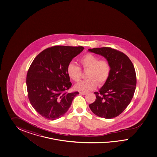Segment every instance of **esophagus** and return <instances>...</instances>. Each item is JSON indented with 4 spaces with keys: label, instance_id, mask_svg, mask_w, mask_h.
<instances>
[{
    "label": "esophagus",
    "instance_id": "esophagus-1",
    "mask_svg": "<svg viewBox=\"0 0 157 157\" xmlns=\"http://www.w3.org/2000/svg\"><path fill=\"white\" fill-rule=\"evenodd\" d=\"M79 94H82V95H86L87 93H85V92H82V91H81V92H79Z\"/></svg>",
    "mask_w": 157,
    "mask_h": 157
}]
</instances>
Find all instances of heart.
<instances>
[{
    "mask_svg": "<svg viewBox=\"0 0 157 157\" xmlns=\"http://www.w3.org/2000/svg\"><path fill=\"white\" fill-rule=\"evenodd\" d=\"M82 68L88 70L85 81H81L75 86L78 90L87 92L95 89L97 85L102 86L108 81L111 72L109 63L104 59L100 60L99 57L91 53L86 54L79 60ZM68 77L74 82L80 81L82 76L81 68L73 63H70L67 67Z\"/></svg>",
    "mask_w": 157,
    "mask_h": 157,
    "instance_id": "heart-1",
    "label": "heart"
}]
</instances>
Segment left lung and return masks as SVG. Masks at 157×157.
Listing matches in <instances>:
<instances>
[{"label":"left lung","instance_id":"left-lung-1","mask_svg":"<svg viewBox=\"0 0 157 157\" xmlns=\"http://www.w3.org/2000/svg\"><path fill=\"white\" fill-rule=\"evenodd\" d=\"M89 51L105 57L111 66L109 77L98 92L95 101L89 105L91 110L105 119H113L121 114L133 98L136 76L133 64L123 52L110 47Z\"/></svg>","mask_w":157,"mask_h":157}]
</instances>
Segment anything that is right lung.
Wrapping results in <instances>:
<instances>
[{
    "label": "right lung",
    "instance_id": "1",
    "mask_svg": "<svg viewBox=\"0 0 157 157\" xmlns=\"http://www.w3.org/2000/svg\"><path fill=\"white\" fill-rule=\"evenodd\" d=\"M83 49V47L56 45L34 58L26 76L28 95L34 109L43 117L51 120L61 117L79 94L67 91L72 85L67 67Z\"/></svg>",
    "mask_w": 157,
    "mask_h": 157
}]
</instances>
